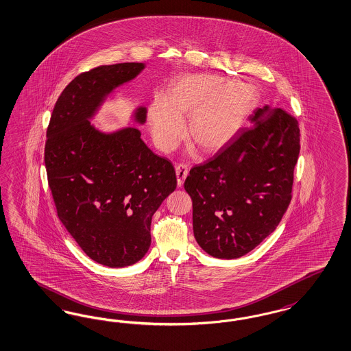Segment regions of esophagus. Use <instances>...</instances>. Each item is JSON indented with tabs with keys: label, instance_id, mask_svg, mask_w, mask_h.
I'll return each instance as SVG.
<instances>
[{
	"label": "esophagus",
	"instance_id": "obj_1",
	"mask_svg": "<svg viewBox=\"0 0 351 351\" xmlns=\"http://www.w3.org/2000/svg\"><path fill=\"white\" fill-rule=\"evenodd\" d=\"M188 176V167L184 165L176 166V178H178V185L182 186V182L185 180V178Z\"/></svg>",
	"mask_w": 351,
	"mask_h": 351
}]
</instances>
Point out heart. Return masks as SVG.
Listing matches in <instances>:
<instances>
[{
  "mask_svg": "<svg viewBox=\"0 0 351 351\" xmlns=\"http://www.w3.org/2000/svg\"><path fill=\"white\" fill-rule=\"evenodd\" d=\"M256 90L214 74L182 77L169 98L154 99L149 121L155 143L163 152L173 149L184 136V119H189V137L206 153L225 149L239 134L254 108Z\"/></svg>",
  "mask_w": 351,
  "mask_h": 351,
  "instance_id": "heart-1",
  "label": "heart"
}]
</instances>
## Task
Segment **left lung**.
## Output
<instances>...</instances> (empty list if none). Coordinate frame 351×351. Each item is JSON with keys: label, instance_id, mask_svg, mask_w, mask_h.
<instances>
[{"label": "left lung", "instance_id": "1", "mask_svg": "<svg viewBox=\"0 0 351 351\" xmlns=\"http://www.w3.org/2000/svg\"><path fill=\"white\" fill-rule=\"evenodd\" d=\"M213 159L191 169L184 188L193 201L198 245L215 258H239L269 237L291 201L300 150L293 114L269 104Z\"/></svg>", "mask_w": 351, "mask_h": 351}]
</instances>
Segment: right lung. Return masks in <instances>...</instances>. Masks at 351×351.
Here are the masks:
<instances>
[{
  "label": "right lung",
  "mask_w": 351,
  "mask_h": 351,
  "mask_svg": "<svg viewBox=\"0 0 351 351\" xmlns=\"http://www.w3.org/2000/svg\"><path fill=\"white\" fill-rule=\"evenodd\" d=\"M143 62L103 65L75 77L57 99L44 162L57 215L91 260L104 267L138 263L152 244L155 211L176 189L169 159L154 154L136 126L104 132L91 121ZM137 106L130 123L143 125Z\"/></svg>",
  "instance_id": "right-lung-1"
}]
</instances>
